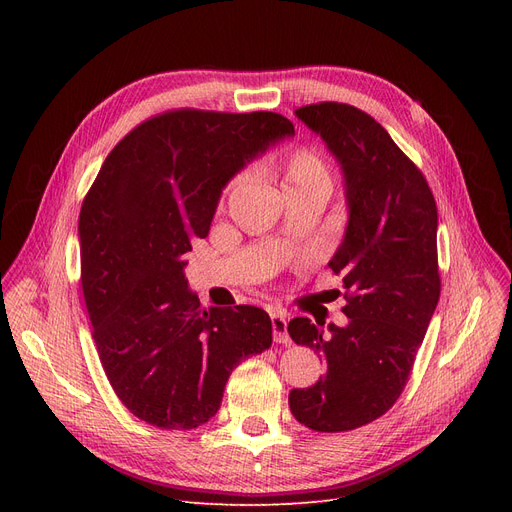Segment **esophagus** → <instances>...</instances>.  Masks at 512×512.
Listing matches in <instances>:
<instances>
[{
  "mask_svg": "<svg viewBox=\"0 0 512 512\" xmlns=\"http://www.w3.org/2000/svg\"><path fill=\"white\" fill-rule=\"evenodd\" d=\"M272 330H274V342L290 344L286 315H282V313H272Z\"/></svg>",
  "mask_w": 512,
  "mask_h": 512,
  "instance_id": "esophagus-1",
  "label": "esophagus"
}]
</instances>
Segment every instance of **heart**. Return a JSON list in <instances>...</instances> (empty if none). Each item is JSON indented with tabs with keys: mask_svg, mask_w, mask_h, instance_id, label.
Listing matches in <instances>:
<instances>
[{
	"mask_svg": "<svg viewBox=\"0 0 512 512\" xmlns=\"http://www.w3.org/2000/svg\"><path fill=\"white\" fill-rule=\"evenodd\" d=\"M247 180V174H240L230 182L226 193H232L242 182ZM330 186V170L326 161L321 159L311 149H294L284 161V188L290 186Z\"/></svg>",
	"mask_w": 512,
	"mask_h": 512,
	"instance_id": "obj_1",
	"label": "heart"
}]
</instances>
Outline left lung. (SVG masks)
<instances>
[{
    "label": "left lung",
    "instance_id": "1",
    "mask_svg": "<svg viewBox=\"0 0 512 512\" xmlns=\"http://www.w3.org/2000/svg\"><path fill=\"white\" fill-rule=\"evenodd\" d=\"M294 116L342 170L348 222L330 267L346 288L348 324L290 321V338L317 351L326 373L290 390L288 405L315 432H348L382 417L409 380L440 299L438 209L423 174L369 114L324 101Z\"/></svg>",
    "mask_w": 512,
    "mask_h": 512
}]
</instances>
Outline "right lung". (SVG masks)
<instances>
[{
	"label": "right lung",
	"instance_id": "right-lung-1",
	"mask_svg": "<svg viewBox=\"0 0 512 512\" xmlns=\"http://www.w3.org/2000/svg\"><path fill=\"white\" fill-rule=\"evenodd\" d=\"M294 137L274 112L176 110L139 124L105 157L78 218L80 284L103 371L122 405L161 429H195L232 369L272 344L251 305L203 309L184 278L226 184Z\"/></svg>",
	"mask_w": 512,
	"mask_h": 512
}]
</instances>
